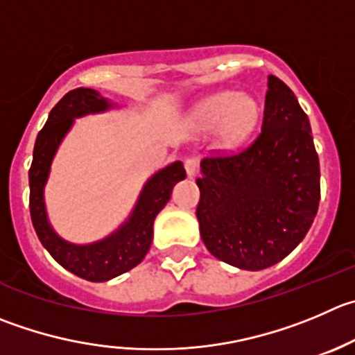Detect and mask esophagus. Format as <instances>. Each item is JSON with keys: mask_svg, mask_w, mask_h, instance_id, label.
I'll use <instances>...</instances> for the list:
<instances>
[{"mask_svg": "<svg viewBox=\"0 0 355 355\" xmlns=\"http://www.w3.org/2000/svg\"><path fill=\"white\" fill-rule=\"evenodd\" d=\"M197 167H198V164L195 158H187V160H184V168H187L188 178H193V175L197 174Z\"/></svg>", "mask_w": 355, "mask_h": 355, "instance_id": "obj_1", "label": "esophagus"}]
</instances>
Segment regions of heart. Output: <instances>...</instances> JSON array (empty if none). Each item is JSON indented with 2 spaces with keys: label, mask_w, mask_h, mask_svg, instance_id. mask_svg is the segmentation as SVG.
Returning a JSON list of instances; mask_svg holds the SVG:
<instances>
[{
  "label": "heart",
  "mask_w": 355,
  "mask_h": 355,
  "mask_svg": "<svg viewBox=\"0 0 355 355\" xmlns=\"http://www.w3.org/2000/svg\"><path fill=\"white\" fill-rule=\"evenodd\" d=\"M193 121L200 130L221 127V139L228 146L242 143L258 123V106L251 97L235 90H223L202 101Z\"/></svg>",
  "instance_id": "b5f03b06"
}]
</instances>
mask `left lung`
<instances>
[{
    "label": "left lung",
    "mask_w": 355,
    "mask_h": 355,
    "mask_svg": "<svg viewBox=\"0 0 355 355\" xmlns=\"http://www.w3.org/2000/svg\"><path fill=\"white\" fill-rule=\"evenodd\" d=\"M200 237L214 258L242 270L284 259L305 239L320 200L319 157L293 90L270 74L259 136L239 153L200 162Z\"/></svg>",
    "instance_id": "obj_1"
}]
</instances>
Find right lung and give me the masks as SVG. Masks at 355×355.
I'll use <instances>...</instances> for the list:
<instances>
[{"instance_id":"obj_1","label":"right lung","mask_w":355,"mask_h":355,"mask_svg":"<svg viewBox=\"0 0 355 355\" xmlns=\"http://www.w3.org/2000/svg\"><path fill=\"white\" fill-rule=\"evenodd\" d=\"M110 107H113V103L94 89L80 87L67 92L53 106L45 127L38 132L29 168V211L40 242L60 266L90 282L110 281L143 261L153 241L155 218L171 198L174 184L187 178L181 162H174L151 175L129 219L103 241L78 245L60 239L50 226L43 198L53 155L71 129L74 118L103 113Z\"/></svg>"}]
</instances>
